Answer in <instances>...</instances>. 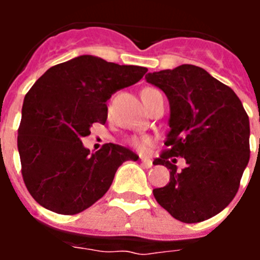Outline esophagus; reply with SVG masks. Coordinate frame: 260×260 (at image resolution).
<instances>
[{
  "instance_id": "34e87169",
  "label": "esophagus",
  "mask_w": 260,
  "mask_h": 260,
  "mask_svg": "<svg viewBox=\"0 0 260 260\" xmlns=\"http://www.w3.org/2000/svg\"><path fill=\"white\" fill-rule=\"evenodd\" d=\"M141 161H142V165H143L144 168H152V160H151V158L141 157Z\"/></svg>"
}]
</instances>
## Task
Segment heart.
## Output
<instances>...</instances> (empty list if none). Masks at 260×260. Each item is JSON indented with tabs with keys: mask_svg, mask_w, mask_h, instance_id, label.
I'll use <instances>...</instances> for the list:
<instances>
[{
	"mask_svg": "<svg viewBox=\"0 0 260 260\" xmlns=\"http://www.w3.org/2000/svg\"><path fill=\"white\" fill-rule=\"evenodd\" d=\"M151 91H153V89L152 88H144L143 91H142V96L147 95V93L151 92ZM130 143H132V146H134L135 148H138V150L144 151L147 147L151 144V139L148 137H137V138H133L132 141H130Z\"/></svg>",
	"mask_w": 260,
	"mask_h": 260,
	"instance_id": "obj_1",
	"label": "heart"
}]
</instances>
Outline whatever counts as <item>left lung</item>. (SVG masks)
Here are the masks:
<instances>
[{"instance_id": "8db88e82", "label": "left lung", "mask_w": 260, "mask_h": 260, "mask_svg": "<svg viewBox=\"0 0 260 260\" xmlns=\"http://www.w3.org/2000/svg\"><path fill=\"white\" fill-rule=\"evenodd\" d=\"M146 80L161 89L171 108L169 150L153 161L171 169V180L153 189V197L174 219L204 221L237 194L250 158L249 117L233 89L198 66L148 73ZM176 157L185 158L181 172Z\"/></svg>"}]
</instances>
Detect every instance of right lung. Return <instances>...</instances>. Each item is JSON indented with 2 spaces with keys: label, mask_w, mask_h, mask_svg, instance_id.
Wrapping results in <instances>:
<instances>
[{
  "label": "right lung",
  "mask_w": 260,
  "mask_h": 260,
  "mask_svg": "<svg viewBox=\"0 0 260 260\" xmlns=\"http://www.w3.org/2000/svg\"><path fill=\"white\" fill-rule=\"evenodd\" d=\"M146 73L83 54L36 80L23 102L18 151L27 190L40 206L61 215L82 212L109 190L119 165L139 158L113 143L91 153L82 138L92 123H105L112 95Z\"/></svg>",
  "instance_id": "obj_1"
}]
</instances>
